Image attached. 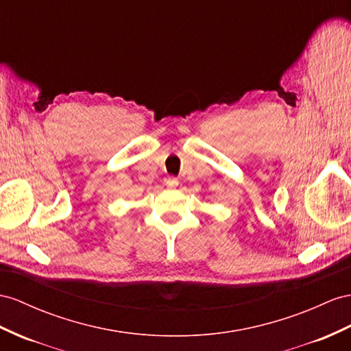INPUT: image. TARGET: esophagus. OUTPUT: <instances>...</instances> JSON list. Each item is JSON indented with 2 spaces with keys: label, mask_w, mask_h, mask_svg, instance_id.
I'll list each match as a JSON object with an SVG mask.
<instances>
[{
  "label": "esophagus",
  "mask_w": 351,
  "mask_h": 351,
  "mask_svg": "<svg viewBox=\"0 0 351 351\" xmlns=\"http://www.w3.org/2000/svg\"><path fill=\"white\" fill-rule=\"evenodd\" d=\"M166 185L169 188H175V186L179 185V181H178L176 178H169V179H166Z\"/></svg>",
  "instance_id": "obj_1"
}]
</instances>
